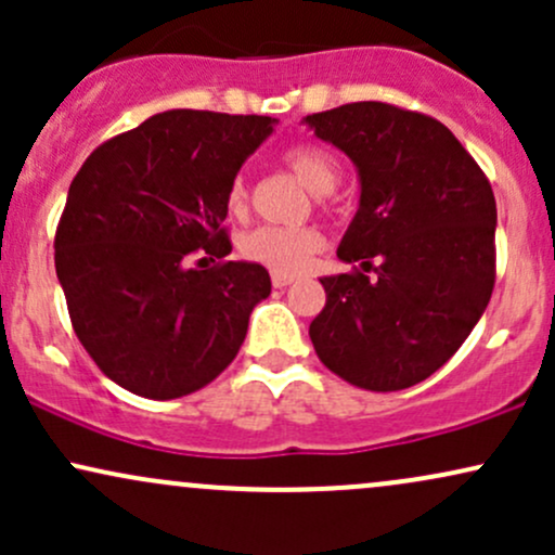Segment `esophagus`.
<instances>
[{
	"instance_id": "1",
	"label": "esophagus",
	"mask_w": 555,
	"mask_h": 555,
	"mask_svg": "<svg viewBox=\"0 0 555 555\" xmlns=\"http://www.w3.org/2000/svg\"><path fill=\"white\" fill-rule=\"evenodd\" d=\"M295 282V276H286V273H273L271 276V284L276 286V289H284V286H289Z\"/></svg>"
}]
</instances>
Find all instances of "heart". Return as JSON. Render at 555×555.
Returning a JSON list of instances; mask_svg holds the SVG:
<instances>
[{
  "mask_svg": "<svg viewBox=\"0 0 555 555\" xmlns=\"http://www.w3.org/2000/svg\"><path fill=\"white\" fill-rule=\"evenodd\" d=\"M284 167L313 193H331L341 180V164L331 151L313 143H299L284 151ZM250 206L245 177H234L227 190V208L242 216ZM242 256L266 266L273 273H299L323 250V234L315 227H258L240 240Z\"/></svg>",
  "mask_w": 555,
  "mask_h": 555,
  "instance_id": "heart-1",
  "label": "heart"
}]
</instances>
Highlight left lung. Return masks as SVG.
<instances>
[{"mask_svg":"<svg viewBox=\"0 0 555 555\" xmlns=\"http://www.w3.org/2000/svg\"><path fill=\"white\" fill-rule=\"evenodd\" d=\"M360 171V208L339 245L358 263L323 276L315 354L365 391L433 375L486 313L495 284V197L449 127L384 101L305 117Z\"/></svg>","mask_w":555,"mask_h":555,"instance_id":"1","label":"left lung"}]
</instances>
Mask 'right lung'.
Segmentation results:
<instances>
[{
    "mask_svg": "<svg viewBox=\"0 0 555 555\" xmlns=\"http://www.w3.org/2000/svg\"><path fill=\"white\" fill-rule=\"evenodd\" d=\"M276 122L164 112L82 162L56 224L54 263L75 334L117 386L158 401L188 397L237 358L271 276L224 260L227 190Z\"/></svg>",
    "mask_w": 555,
    "mask_h": 555,
    "instance_id": "right-lung-1",
    "label": "right lung"
}]
</instances>
